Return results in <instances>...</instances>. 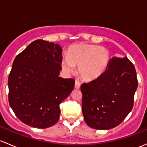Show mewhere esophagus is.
Returning <instances> with one entry per match:
<instances>
[{"instance_id":"esophagus-1","label":"esophagus","mask_w":147,"mask_h":147,"mask_svg":"<svg viewBox=\"0 0 147 147\" xmlns=\"http://www.w3.org/2000/svg\"><path fill=\"white\" fill-rule=\"evenodd\" d=\"M80 85H81V84H80V83L78 81H75V87L76 88V89H79V88L80 87Z\"/></svg>"}]
</instances>
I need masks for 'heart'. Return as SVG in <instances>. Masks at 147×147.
I'll use <instances>...</instances> for the list:
<instances>
[{
    "label": "heart",
    "mask_w": 147,
    "mask_h": 147,
    "mask_svg": "<svg viewBox=\"0 0 147 147\" xmlns=\"http://www.w3.org/2000/svg\"><path fill=\"white\" fill-rule=\"evenodd\" d=\"M111 62L109 51L104 47L93 44H80L69 48L63 56L62 67L65 72H73L78 65V73L85 81L100 78L109 67Z\"/></svg>",
    "instance_id": "heart-1"
}]
</instances>
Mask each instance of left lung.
I'll use <instances>...</instances> for the list:
<instances>
[{
  "mask_svg": "<svg viewBox=\"0 0 147 147\" xmlns=\"http://www.w3.org/2000/svg\"><path fill=\"white\" fill-rule=\"evenodd\" d=\"M138 81L135 67L127 57H113L100 78L81 85L82 113L86 125L109 129L120 125L134 105Z\"/></svg>",
  "mask_w": 147,
  "mask_h": 147,
  "instance_id": "8db88e82",
  "label": "left lung"
}]
</instances>
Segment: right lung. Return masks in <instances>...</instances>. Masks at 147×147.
I'll use <instances>...</instances> for the list:
<instances>
[{
  "label": "right lung",
  "instance_id": "obj_1",
  "mask_svg": "<svg viewBox=\"0 0 147 147\" xmlns=\"http://www.w3.org/2000/svg\"><path fill=\"white\" fill-rule=\"evenodd\" d=\"M62 49L38 39L18 54L8 77L9 104L24 124L49 127L58 122L60 103L73 90L74 79L59 77Z\"/></svg>",
  "mask_w": 147,
  "mask_h": 147
}]
</instances>
